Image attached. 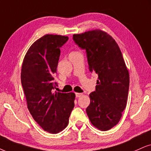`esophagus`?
Here are the masks:
<instances>
[{"instance_id":"obj_1","label":"esophagus","mask_w":151,"mask_h":151,"mask_svg":"<svg viewBox=\"0 0 151 151\" xmlns=\"http://www.w3.org/2000/svg\"><path fill=\"white\" fill-rule=\"evenodd\" d=\"M82 95H83V94H82V93H76V96L77 98L81 97Z\"/></svg>"}]
</instances>
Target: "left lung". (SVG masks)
I'll use <instances>...</instances> for the list:
<instances>
[{
	"label": "left lung",
	"instance_id": "1",
	"mask_svg": "<svg viewBox=\"0 0 151 151\" xmlns=\"http://www.w3.org/2000/svg\"><path fill=\"white\" fill-rule=\"evenodd\" d=\"M73 40L86 51L90 71L98 75L87 114L94 127L107 131L118 123L127 105L129 75L122 52L114 39L101 30L75 34Z\"/></svg>",
	"mask_w": 151,
	"mask_h": 151
}]
</instances>
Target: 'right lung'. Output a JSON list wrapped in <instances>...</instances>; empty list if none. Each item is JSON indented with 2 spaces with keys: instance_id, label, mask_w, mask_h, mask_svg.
I'll use <instances>...</instances> for the list:
<instances>
[{
  "instance_id": "1",
  "label": "right lung",
  "mask_w": 151,
  "mask_h": 151,
  "mask_svg": "<svg viewBox=\"0 0 151 151\" xmlns=\"http://www.w3.org/2000/svg\"><path fill=\"white\" fill-rule=\"evenodd\" d=\"M67 36L45 35L31 46L22 67L21 82L28 109L45 131L57 134L68 124L74 107V93H53L60 47Z\"/></svg>"
}]
</instances>
